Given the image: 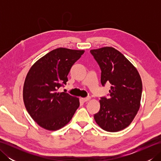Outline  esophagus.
Wrapping results in <instances>:
<instances>
[{
  "label": "esophagus",
  "instance_id": "34e87169",
  "mask_svg": "<svg viewBox=\"0 0 161 161\" xmlns=\"http://www.w3.org/2000/svg\"><path fill=\"white\" fill-rule=\"evenodd\" d=\"M81 100H82L83 102H88V100H91V97H83V98H81Z\"/></svg>",
  "mask_w": 161,
  "mask_h": 161
}]
</instances>
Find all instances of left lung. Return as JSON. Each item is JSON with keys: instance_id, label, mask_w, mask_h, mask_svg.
<instances>
[{"instance_id": "8db88e82", "label": "left lung", "mask_w": 161, "mask_h": 161, "mask_svg": "<svg viewBox=\"0 0 161 161\" xmlns=\"http://www.w3.org/2000/svg\"><path fill=\"white\" fill-rule=\"evenodd\" d=\"M101 69V84H111L109 97H101L100 108L94 119L100 127L117 132L131 124L141 106L142 84L134 66L112 47L91 50Z\"/></svg>"}]
</instances>
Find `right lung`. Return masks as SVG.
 Instances as JSON below:
<instances>
[{"label":"right lung","instance_id":"add662e5","mask_svg":"<svg viewBox=\"0 0 161 161\" xmlns=\"http://www.w3.org/2000/svg\"><path fill=\"white\" fill-rule=\"evenodd\" d=\"M84 50L54 49L33 64L24 82L23 97L28 114L49 131L66 125L80 107L79 98L57 90L66 84L71 67Z\"/></svg>","mask_w":161,"mask_h":161}]
</instances>
